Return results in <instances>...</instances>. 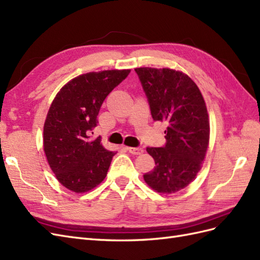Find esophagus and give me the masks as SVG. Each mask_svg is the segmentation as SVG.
I'll return each mask as SVG.
<instances>
[{"label": "esophagus", "mask_w": 260, "mask_h": 260, "mask_svg": "<svg viewBox=\"0 0 260 260\" xmlns=\"http://www.w3.org/2000/svg\"><path fill=\"white\" fill-rule=\"evenodd\" d=\"M128 151L133 155H141L143 153V149H141V147H128Z\"/></svg>", "instance_id": "esophagus-1"}]
</instances>
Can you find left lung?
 <instances>
[{
    "mask_svg": "<svg viewBox=\"0 0 260 260\" xmlns=\"http://www.w3.org/2000/svg\"><path fill=\"white\" fill-rule=\"evenodd\" d=\"M154 120L167 124L164 147H146L155 160L143 175L159 193L187 187L201 170L210 140V120L199 87L187 74L170 68H138Z\"/></svg>",
    "mask_w": 260,
    "mask_h": 260,
    "instance_id": "1",
    "label": "left lung"
}]
</instances>
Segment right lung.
I'll list each match as a JSON object with an SVG mask.
<instances>
[{
    "mask_svg": "<svg viewBox=\"0 0 260 260\" xmlns=\"http://www.w3.org/2000/svg\"><path fill=\"white\" fill-rule=\"evenodd\" d=\"M131 70L88 72L69 81L55 95L44 124V151L62 186L76 193L92 190L105 179L115 152L90 133L105 98Z\"/></svg>",
    "mask_w": 260,
    "mask_h": 260,
    "instance_id": "1",
    "label": "right lung"
}]
</instances>
